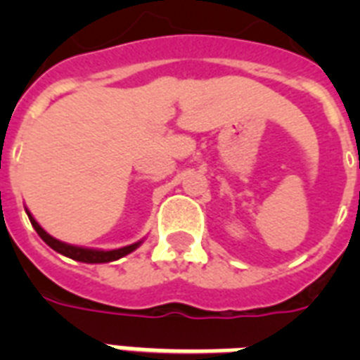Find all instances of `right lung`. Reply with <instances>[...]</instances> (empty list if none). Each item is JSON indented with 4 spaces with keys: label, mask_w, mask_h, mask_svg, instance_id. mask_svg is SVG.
Listing matches in <instances>:
<instances>
[{
    "label": "right lung",
    "mask_w": 360,
    "mask_h": 360,
    "mask_svg": "<svg viewBox=\"0 0 360 360\" xmlns=\"http://www.w3.org/2000/svg\"><path fill=\"white\" fill-rule=\"evenodd\" d=\"M30 217V222L31 226L35 228V231L39 233L44 243H46L50 248H53L56 252L59 254H63V256L70 257V259H76V262H84V263H108V262H115V259H120V257L127 256L130 254L132 250H136L140 243H134V245H129V246H123V248H117V250H93V248H82V246H72V245H67V243H61V240L53 239L52 236H48L46 231L42 230L41 226L37 224V220Z\"/></svg>",
    "instance_id": "add662e5"
}]
</instances>
